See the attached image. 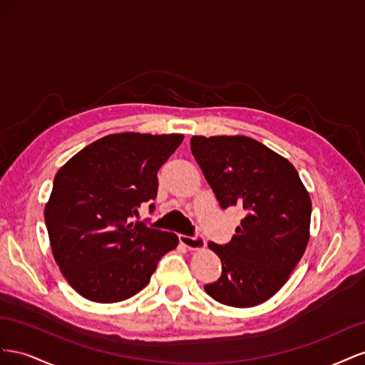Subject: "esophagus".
<instances>
[{"instance_id": "esophagus-1", "label": "esophagus", "mask_w": 365, "mask_h": 365, "mask_svg": "<svg viewBox=\"0 0 365 365\" xmlns=\"http://www.w3.org/2000/svg\"><path fill=\"white\" fill-rule=\"evenodd\" d=\"M179 242L185 247H188L190 251H200V249H205L206 246V242L202 235H195V237L179 235Z\"/></svg>"}]
</instances>
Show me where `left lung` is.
<instances>
[{
	"label": "left lung",
	"instance_id": "8db88e82",
	"mask_svg": "<svg viewBox=\"0 0 365 365\" xmlns=\"http://www.w3.org/2000/svg\"><path fill=\"white\" fill-rule=\"evenodd\" d=\"M191 151L218 203L245 218L225 246L222 277L206 294L232 307H252L286 284L309 243L312 200L295 166L246 136H192Z\"/></svg>",
	"mask_w": 365,
	"mask_h": 365
}]
</instances>
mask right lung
Here are the masks:
<instances>
[{"label":"right lung","instance_id":"obj_1","mask_svg":"<svg viewBox=\"0 0 365 365\" xmlns=\"http://www.w3.org/2000/svg\"><path fill=\"white\" fill-rule=\"evenodd\" d=\"M182 140L183 134H110L56 173L44 207L50 247L81 297L95 303L131 298L150 283L159 259L177 247L175 234L134 217L140 205L155 199L158 171Z\"/></svg>","mask_w":365,"mask_h":365}]
</instances>
